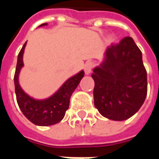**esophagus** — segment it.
<instances>
[{
    "label": "esophagus",
    "instance_id": "1",
    "mask_svg": "<svg viewBox=\"0 0 159 159\" xmlns=\"http://www.w3.org/2000/svg\"><path fill=\"white\" fill-rule=\"evenodd\" d=\"M93 66H94V63L93 61H88L84 65V71H85V74L89 75L91 72V70L93 68Z\"/></svg>",
    "mask_w": 159,
    "mask_h": 159
}]
</instances>
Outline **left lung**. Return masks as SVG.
<instances>
[{
  "label": "left lung",
  "mask_w": 159,
  "mask_h": 159,
  "mask_svg": "<svg viewBox=\"0 0 159 159\" xmlns=\"http://www.w3.org/2000/svg\"><path fill=\"white\" fill-rule=\"evenodd\" d=\"M93 71L94 106L103 117L123 121L136 113L147 97V76L133 38L108 47L104 61Z\"/></svg>",
  "instance_id": "1"
}]
</instances>
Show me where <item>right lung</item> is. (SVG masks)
Returning a JSON list of instances; mask_svg holds the SVG:
<instances>
[{"label": "right lung", "mask_w": 159, "mask_h": 159, "mask_svg": "<svg viewBox=\"0 0 159 159\" xmlns=\"http://www.w3.org/2000/svg\"><path fill=\"white\" fill-rule=\"evenodd\" d=\"M46 25L48 24H42L40 26ZM26 43L27 42L24 44L18 55V62L14 74L17 102L23 114L31 123L38 126L53 125L60 122L65 117L66 110L69 108L70 96L84 76V71L81 70L76 75L69 78L51 97L46 100H35L24 92L19 83V74L24 66L23 54Z\"/></svg>", "instance_id": "right-lung-1"}]
</instances>
